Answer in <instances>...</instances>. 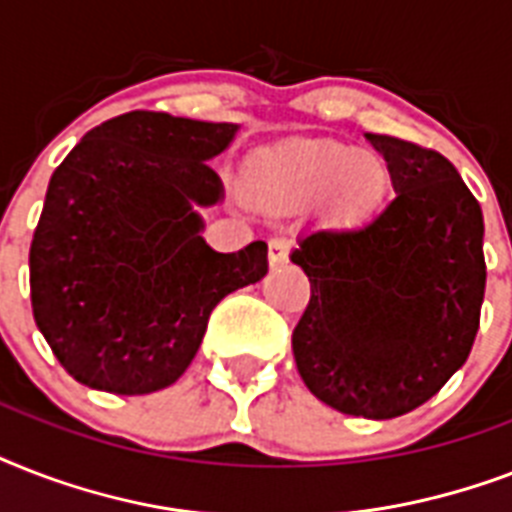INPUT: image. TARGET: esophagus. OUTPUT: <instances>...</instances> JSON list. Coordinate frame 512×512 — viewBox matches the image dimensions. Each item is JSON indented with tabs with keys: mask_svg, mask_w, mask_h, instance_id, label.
<instances>
[{
	"mask_svg": "<svg viewBox=\"0 0 512 512\" xmlns=\"http://www.w3.org/2000/svg\"><path fill=\"white\" fill-rule=\"evenodd\" d=\"M289 249H292V241H289L287 236H273L271 244H268V260H271V265L287 263Z\"/></svg>",
	"mask_w": 512,
	"mask_h": 512,
	"instance_id": "1",
	"label": "esophagus"
}]
</instances>
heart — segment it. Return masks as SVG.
Instances as JSON below:
<instances>
[{
  "instance_id": "b5f03b06",
  "label": "heart",
  "mask_w": 512,
  "mask_h": 512,
  "mask_svg": "<svg viewBox=\"0 0 512 512\" xmlns=\"http://www.w3.org/2000/svg\"><path fill=\"white\" fill-rule=\"evenodd\" d=\"M249 183L281 207H308L329 193V212L342 225L369 223L390 196L385 162L337 143H292L265 151L249 162Z\"/></svg>"
}]
</instances>
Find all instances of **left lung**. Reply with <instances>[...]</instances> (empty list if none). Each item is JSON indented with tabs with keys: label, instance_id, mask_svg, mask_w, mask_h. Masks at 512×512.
I'll return each instance as SVG.
<instances>
[{
	"label": "left lung",
	"instance_id": "1",
	"mask_svg": "<svg viewBox=\"0 0 512 512\" xmlns=\"http://www.w3.org/2000/svg\"><path fill=\"white\" fill-rule=\"evenodd\" d=\"M366 140L385 156L396 199L361 228H324L292 252L311 281L292 350L324 404L390 420L468 361L486 289L484 215L438 151L372 132Z\"/></svg>",
	"mask_w": 512,
	"mask_h": 512
}]
</instances>
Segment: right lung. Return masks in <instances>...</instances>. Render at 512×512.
Segmentation results:
<instances>
[{"instance_id":"right-lung-1","label":"right lung","mask_w":512,"mask_h":512,"mask_svg":"<svg viewBox=\"0 0 512 512\" xmlns=\"http://www.w3.org/2000/svg\"><path fill=\"white\" fill-rule=\"evenodd\" d=\"M236 124L130 111L52 172L28 252L39 332L74 380L119 396L170 388L225 295L268 273V244L215 252L193 204L220 199L207 159Z\"/></svg>"}]
</instances>
